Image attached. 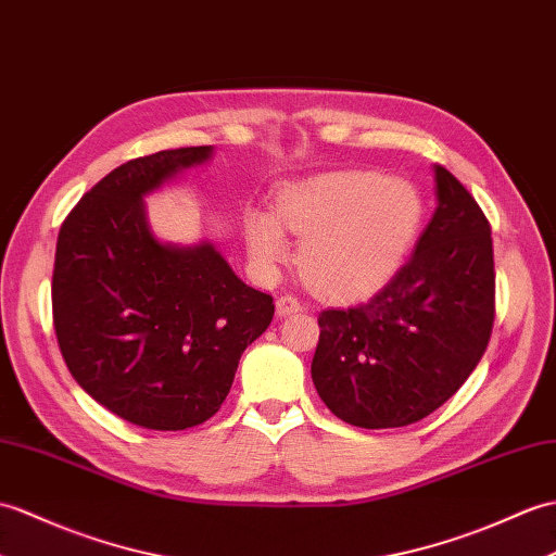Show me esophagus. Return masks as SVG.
Segmentation results:
<instances>
[{"mask_svg":"<svg viewBox=\"0 0 556 556\" xmlns=\"http://www.w3.org/2000/svg\"><path fill=\"white\" fill-rule=\"evenodd\" d=\"M303 309V303L295 299V295L287 293L281 295V299H277V315L279 317H287V315H293V313H301Z\"/></svg>","mask_w":556,"mask_h":556,"instance_id":"obj_1","label":"esophagus"}]
</instances>
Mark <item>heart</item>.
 <instances>
[{"mask_svg":"<svg viewBox=\"0 0 556 556\" xmlns=\"http://www.w3.org/2000/svg\"><path fill=\"white\" fill-rule=\"evenodd\" d=\"M424 219L419 191L379 173H325L281 191L277 215L247 217L253 261L273 269L289 261L281 224L303 237L301 275L333 299H355L389 281L415 243Z\"/></svg>","mask_w":556,"mask_h":556,"instance_id":"obj_1","label":"heart"}]
</instances>
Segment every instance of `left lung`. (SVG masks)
Returning a JSON list of instances; mask_svg holds the SVG:
<instances>
[{
	"label": "left lung",
	"instance_id": "1",
	"mask_svg": "<svg viewBox=\"0 0 556 556\" xmlns=\"http://www.w3.org/2000/svg\"><path fill=\"white\" fill-rule=\"evenodd\" d=\"M438 208L415 253L371 301L319 313L313 381L359 429L415 424L453 397L483 357L495 319L490 225L443 165Z\"/></svg>",
	"mask_w": 556,
	"mask_h": 556
}]
</instances>
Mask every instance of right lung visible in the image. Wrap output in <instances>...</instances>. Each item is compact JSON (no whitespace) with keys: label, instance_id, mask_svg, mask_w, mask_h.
<instances>
[{"label":"right lung","instance_id":"obj_1","mask_svg":"<svg viewBox=\"0 0 556 556\" xmlns=\"http://www.w3.org/2000/svg\"><path fill=\"white\" fill-rule=\"evenodd\" d=\"M211 156L185 147L123 163L77 201L56 241L51 309L73 379L153 431L211 419L275 315L273 295L243 283L213 243L173 247L149 227L147 193Z\"/></svg>","mask_w":556,"mask_h":556}]
</instances>
